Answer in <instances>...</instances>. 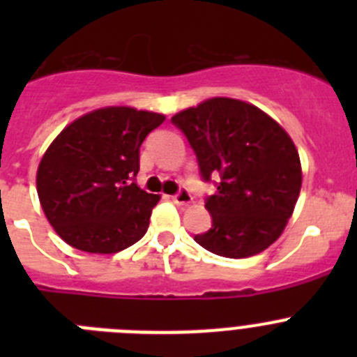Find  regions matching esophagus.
<instances>
[{"label": "esophagus", "mask_w": 357, "mask_h": 357, "mask_svg": "<svg viewBox=\"0 0 357 357\" xmlns=\"http://www.w3.org/2000/svg\"><path fill=\"white\" fill-rule=\"evenodd\" d=\"M173 202H175L176 206H188V204H191V200H193V197H191V193H189L188 189H178V193L173 195Z\"/></svg>", "instance_id": "1"}]
</instances>
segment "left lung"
<instances>
[{
    "instance_id": "obj_1",
    "label": "left lung",
    "mask_w": 357,
    "mask_h": 357,
    "mask_svg": "<svg viewBox=\"0 0 357 357\" xmlns=\"http://www.w3.org/2000/svg\"><path fill=\"white\" fill-rule=\"evenodd\" d=\"M172 123L188 137L202 178H216V193L206 198L213 225L195 241L230 259L270 247L282 234L302 185L298 151L284 128L232 98H211Z\"/></svg>"
}]
</instances>
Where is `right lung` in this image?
Segmentation results:
<instances>
[{
	"label": "right lung",
	"mask_w": 357,
	"mask_h": 357,
	"mask_svg": "<svg viewBox=\"0 0 357 357\" xmlns=\"http://www.w3.org/2000/svg\"><path fill=\"white\" fill-rule=\"evenodd\" d=\"M164 119L132 107H105L73 121L50 144L37 169V195L68 245L116 254L143 238L160 197L134 178L141 144Z\"/></svg>",
	"instance_id": "1"
}]
</instances>
